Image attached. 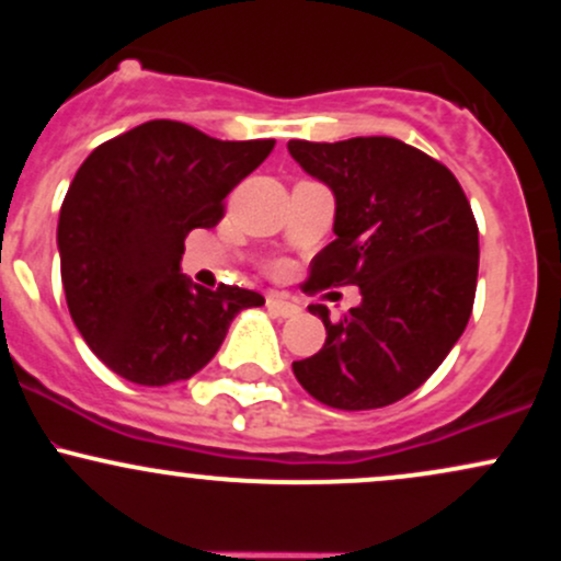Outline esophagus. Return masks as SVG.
<instances>
[{
	"label": "esophagus",
	"mask_w": 561,
	"mask_h": 561,
	"mask_svg": "<svg viewBox=\"0 0 561 561\" xmlns=\"http://www.w3.org/2000/svg\"><path fill=\"white\" fill-rule=\"evenodd\" d=\"M266 306H268V311L274 313V317H282V319L298 317V313H300V306H295L293 300L282 298V295H268Z\"/></svg>",
	"instance_id": "1"
}]
</instances>
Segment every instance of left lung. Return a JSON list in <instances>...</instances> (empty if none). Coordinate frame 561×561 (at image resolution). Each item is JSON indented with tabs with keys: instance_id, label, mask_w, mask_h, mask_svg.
I'll use <instances>...</instances> for the list:
<instances>
[{
	"instance_id": "8db88e82",
	"label": "left lung",
	"mask_w": 561,
	"mask_h": 561,
	"mask_svg": "<svg viewBox=\"0 0 561 561\" xmlns=\"http://www.w3.org/2000/svg\"><path fill=\"white\" fill-rule=\"evenodd\" d=\"M287 150L337 203V237L311 261L302 289H362V306L337 321L327 306L308 308L327 340L293 371L332 409H382L427 382L465 332L478 289V221L454 173L401 139H289Z\"/></svg>"
}]
</instances>
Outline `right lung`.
Returning a JSON list of instances; mask_svg holds the SVG:
<instances>
[{"label":"right lung","mask_w":561,"mask_h":561,"mask_svg":"<svg viewBox=\"0 0 561 561\" xmlns=\"http://www.w3.org/2000/svg\"><path fill=\"white\" fill-rule=\"evenodd\" d=\"M274 139L221 141L179 121H147L81 163L57 224L60 276L81 337L107 369L160 388L197 375L231 319L263 306L237 285H192L184 237L224 218V199Z\"/></svg>","instance_id":"1"}]
</instances>
